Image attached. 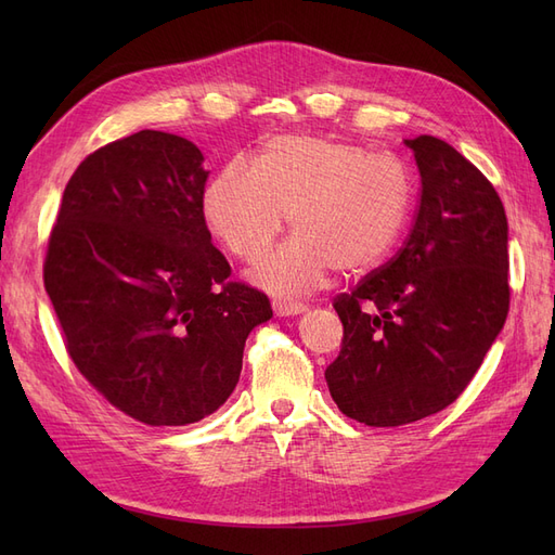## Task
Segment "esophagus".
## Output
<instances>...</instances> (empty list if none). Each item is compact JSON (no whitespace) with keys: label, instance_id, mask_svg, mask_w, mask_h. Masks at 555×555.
<instances>
[{"label":"esophagus","instance_id":"esophagus-1","mask_svg":"<svg viewBox=\"0 0 555 555\" xmlns=\"http://www.w3.org/2000/svg\"><path fill=\"white\" fill-rule=\"evenodd\" d=\"M273 310L278 317H292L306 312V306L298 304V300H287V298H273Z\"/></svg>","mask_w":555,"mask_h":555}]
</instances>
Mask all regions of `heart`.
<instances>
[{"label": "heart", "instance_id": "obj_1", "mask_svg": "<svg viewBox=\"0 0 555 555\" xmlns=\"http://www.w3.org/2000/svg\"><path fill=\"white\" fill-rule=\"evenodd\" d=\"M410 204L400 162L308 133L271 139L255 166L229 162L204 194L208 227L243 261L266 255L289 215L296 236L249 273L284 294L322 287L333 268L373 271L396 247Z\"/></svg>", "mask_w": 555, "mask_h": 555}]
</instances>
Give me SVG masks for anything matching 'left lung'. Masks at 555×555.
Segmentation results:
<instances>
[{
	"label": "left lung",
	"mask_w": 555,
	"mask_h": 555,
	"mask_svg": "<svg viewBox=\"0 0 555 555\" xmlns=\"http://www.w3.org/2000/svg\"><path fill=\"white\" fill-rule=\"evenodd\" d=\"M422 198L398 255L333 300L335 405L375 428L418 422L456 400L509 312L507 215L493 184L435 137L408 139Z\"/></svg>",
	"instance_id": "obj_1"
}]
</instances>
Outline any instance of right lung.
<instances>
[{"instance_id":"obj_1","label":"right lung","mask_w":555,"mask_h":555,"mask_svg":"<svg viewBox=\"0 0 555 555\" xmlns=\"http://www.w3.org/2000/svg\"><path fill=\"white\" fill-rule=\"evenodd\" d=\"M208 171L176 133L94 150L66 182L43 284L72 361L113 408L188 426L233 393L268 296L229 282L204 215Z\"/></svg>"}]
</instances>
